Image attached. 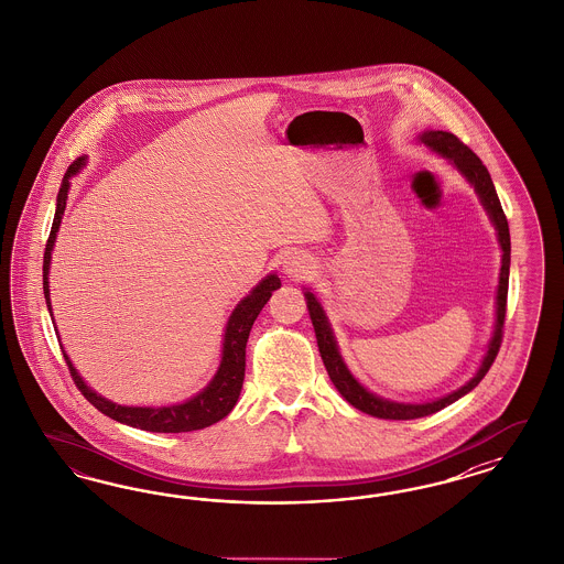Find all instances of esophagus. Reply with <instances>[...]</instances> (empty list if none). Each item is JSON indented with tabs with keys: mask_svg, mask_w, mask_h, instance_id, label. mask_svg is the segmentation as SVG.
I'll list each match as a JSON object with an SVG mask.
<instances>
[{
	"mask_svg": "<svg viewBox=\"0 0 564 564\" xmlns=\"http://www.w3.org/2000/svg\"><path fill=\"white\" fill-rule=\"evenodd\" d=\"M311 263L303 254H292L284 261V270L291 275L292 280H301L310 273Z\"/></svg>",
	"mask_w": 564,
	"mask_h": 564,
	"instance_id": "esophagus-1",
	"label": "esophagus"
}]
</instances>
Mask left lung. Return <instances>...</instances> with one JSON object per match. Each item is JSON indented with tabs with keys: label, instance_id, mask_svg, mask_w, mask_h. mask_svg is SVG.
<instances>
[{
	"label": "left lung",
	"instance_id": "obj_1",
	"mask_svg": "<svg viewBox=\"0 0 564 564\" xmlns=\"http://www.w3.org/2000/svg\"><path fill=\"white\" fill-rule=\"evenodd\" d=\"M427 147H432L440 155L448 158L453 164L465 174V178L471 182L479 195V199L484 203V207L488 209L490 219L498 230V240L502 247V268H500V282H498V307H496V329H494V338H491L488 355L484 359V364L479 367V371L475 373L471 382L465 383L463 388H458L453 394L444 397V399L434 400V402H425V404H402V402H392V400H383L371 392H367L361 383L357 382L348 369H346L345 361L338 352V346L334 340V334L327 324L326 313L322 310V305L317 303V299L305 292L307 296V307H310L311 322L315 327V338H317V346H319V355L326 365L327 376L338 388V392L345 397L355 409L364 411L367 415L378 419H419L425 415H432L440 409L453 404L455 400L465 397L467 392H471L477 383L484 380V376L490 371L491 364L500 350L502 345V334H505V317H507V296H509V270H510V235L509 221L502 212L500 199L496 195L494 182L490 178L488 167L481 164V160L473 153L469 147L465 145L463 141H458L453 132H444V130H430L423 132L419 137Z\"/></svg>",
	"mask_w": 564,
	"mask_h": 564
}]
</instances>
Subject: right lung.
Instances as JSON below:
<instances>
[{"label": "right lung", "instance_id": "add662e5", "mask_svg": "<svg viewBox=\"0 0 564 564\" xmlns=\"http://www.w3.org/2000/svg\"><path fill=\"white\" fill-rule=\"evenodd\" d=\"M83 164H85V158L74 160L64 174V181H62L59 193H57V207H55L52 232H50L47 245H45V253H43V292H45V303H47L50 313H52V305H50L47 272H50V261H52L55 232L59 228V221H62L64 209H66L70 178L83 167ZM280 286H282L280 278L275 273H270L265 280H261L254 286L249 296H245L238 303L237 310L232 311L228 326H226L221 364H219L216 378L195 399L186 400L182 404L149 409V406H120L116 402H109V400L97 397L91 388L83 382V378L76 373V369L64 350H62V355L66 359L70 376H73L76 388L80 390V394L89 400L97 411H101L104 415H108L113 421L127 423L130 427H139L145 432H158V434H182V432L203 430V427L218 423L219 419L226 417L235 409L238 397H240L242 380H245V348L249 340V332L253 327L259 311L263 310V305L270 301L272 292Z\"/></svg>", "mask_w": 564, "mask_h": 564}]
</instances>
